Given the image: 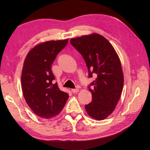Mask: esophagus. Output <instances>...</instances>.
<instances>
[{
    "mask_svg": "<svg viewBox=\"0 0 150 150\" xmlns=\"http://www.w3.org/2000/svg\"><path fill=\"white\" fill-rule=\"evenodd\" d=\"M71 91H72V93H78V92L79 91V89H78V88H76V89H71Z\"/></svg>",
    "mask_w": 150,
    "mask_h": 150,
    "instance_id": "1",
    "label": "esophagus"
}]
</instances>
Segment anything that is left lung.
Masks as SVG:
<instances>
[{"label":"left lung","instance_id":"8db88e82","mask_svg":"<svg viewBox=\"0 0 150 150\" xmlns=\"http://www.w3.org/2000/svg\"><path fill=\"white\" fill-rule=\"evenodd\" d=\"M70 42L82 55L89 78L97 76L88 86L93 99L85 105L86 110L93 118L103 120L115 110L123 88L120 58L110 42L98 34L71 39Z\"/></svg>","mask_w":150,"mask_h":150}]
</instances>
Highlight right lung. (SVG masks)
Returning a JSON list of instances; mask_svg holds the SVG:
<instances>
[{"label": "right lung", "instance_id": "right-lung-1", "mask_svg": "<svg viewBox=\"0 0 150 150\" xmlns=\"http://www.w3.org/2000/svg\"><path fill=\"white\" fill-rule=\"evenodd\" d=\"M69 39L51 40L31 49L26 56L21 76L22 89L28 106L39 117L57 115L69 98L58 88L51 66Z\"/></svg>", "mask_w": 150, "mask_h": 150}]
</instances>
